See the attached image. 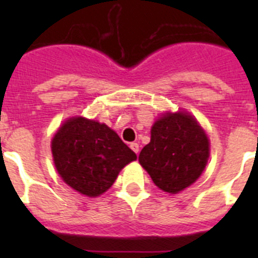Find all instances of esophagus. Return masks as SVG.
Wrapping results in <instances>:
<instances>
[{
  "mask_svg": "<svg viewBox=\"0 0 258 258\" xmlns=\"http://www.w3.org/2000/svg\"><path fill=\"white\" fill-rule=\"evenodd\" d=\"M131 149L133 150V151L136 152L137 155H138V152H140V145H138V143H136V142L131 143Z\"/></svg>",
  "mask_w": 258,
  "mask_h": 258,
  "instance_id": "esophagus-1",
  "label": "esophagus"
}]
</instances>
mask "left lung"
Segmentation results:
<instances>
[{
    "instance_id": "1",
    "label": "left lung",
    "mask_w": 258,
    "mask_h": 258,
    "mask_svg": "<svg viewBox=\"0 0 258 258\" xmlns=\"http://www.w3.org/2000/svg\"><path fill=\"white\" fill-rule=\"evenodd\" d=\"M208 157L207 134L192 116L177 112L166 113L155 122L140 163L157 187L175 194L199 178Z\"/></svg>"
}]
</instances>
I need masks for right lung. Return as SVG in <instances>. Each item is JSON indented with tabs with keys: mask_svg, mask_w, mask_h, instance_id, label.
<instances>
[{
	"mask_svg": "<svg viewBox=\"0 0 258 258\" xmlns=\"http://www.w3.org/2000/svg\"><path fill=\"white\" fill-rule=\"evenodd\" d=\"M51 151L63 181L88 197L108 190L120 170L137 159L112 129L84 117H72L61 125L52 138Z\"/></svg>",
	"mask_w": 258,
	"mask_h": 258,
	"instance_id": "1",
	"label": "right lung"
}]
</instances>
